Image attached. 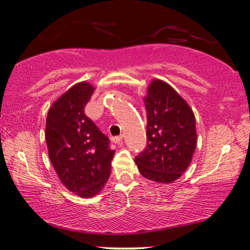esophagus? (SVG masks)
Returning <instances> with one entry per match:
<instances>
[{
  "mask_svg": "<svg viewBox=\"0 0 250 250\" xmlns=\"http://www.w3.org/2000/svg\"><path fill=\"white\" fill-rule=\"evenodd\" d=\"M122 140H123V135H120V136H115V137L112 138L113 143H115V144H120Z\"/></svg>",
  "mask_w": 250,
  "mask_h": 250,
  "instance_id": "esophagus-1",
  "label": "esophagus"
}]
</instances>
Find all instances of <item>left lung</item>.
I'll use <instances>...</instances> for the list:
<instances>
[{"instance_id": "1", "label": "left lung", "mask_w": 250, "mask_h": 250, "mask_svg": "<svg viewBox=\"0 0 250 250\" xmlns=\"http://www.w3.org/2000/svg\"><path fill=\"white\" fill-rule=\"evenodd\" d=\"M147 147L135 157L149 181L170 184L190 165L197 144L196 120L187 102L165 81L154 79L144 96Z\"/></svg>"}]
</instances>
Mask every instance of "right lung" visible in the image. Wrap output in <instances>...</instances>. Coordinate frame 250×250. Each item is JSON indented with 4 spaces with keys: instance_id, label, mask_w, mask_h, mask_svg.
Listing matches in <instances>:
<instances>
[{
    "instance_id": "add662e5",
    "label": "right lung",
    "mask_w": 250,
    "mask_h": 250,
    "mask_svg": "<svg viewBox=\"0 0 250 250\" xmlns=\"http://www.w3.org/2000/svg\"><path fill=\"white\" fill-rule=\"evenodd\" d=\"M94 91L86 81L73 85L52 104L45 127L48 157L61 183L82 198L101 193L115 154L108 148V138L84 113Z\"/></svg>"
}]
</instances>
